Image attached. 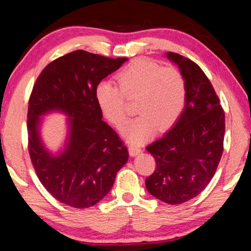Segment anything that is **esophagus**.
Listing matches in <instances>:
<instances>
[{"label": "esophagus", "instance_id": "1", "mask_svg": "<svg viewBox=\"0 0 251 251\" xmlns=\"http://www.w3.org/2000/svg\"><path fill=\"white\" fill-rule=\"evenodd\" d=\"M128 150H129V154L131 156H136V155H138V154L142 153V149H139V147H137V146L130 145L128 147Z\"/></svg>", "mask_w": 251, "mask_h": 251}]
</instances>
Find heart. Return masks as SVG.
Listing matches in <instances>:
<instances>
[{
    "mask_svg": "<svg viewBox=\"0 0 251 251\" xmlns=\"http://www.w3.org/2000/svg\"><path fill=\"white\" fill-rule=\"evenodd\" d=\"M116 78L120 88L109 81L99 82L96 100L105 118L121 128L128 120L126 98H137L136 111L140 116L122 131L130 143H143L156 128L164 131L176 123L186 100V85L179 71L139 58L120 71Z\"/></svg>",
    "mask_w": 251,
    "mask_h": 251,
    "instance_id": "1",
    "label": "heart"
}]
</instances>
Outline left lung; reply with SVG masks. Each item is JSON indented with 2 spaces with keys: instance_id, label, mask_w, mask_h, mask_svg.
<instances>
[{
  "instance_id": "left-lung-1",
  "label": "left lung",
  "mask_w": 251,
  "mask_h": 251,
  "mask_svg": "<svg viewBox=\"0 0 251 251\" xmlns=\"http://www.w3.org/2000/svg\"><path fill=\"white\" fill-rule=\"evenodd\" d=\"M167 58L179 67L186 100L175 126L146 147L155 159V170L146 178L147 191L169 204L198 197L210 183L224 149L225 113L203 71L175 52Z\"/></svg>"
}]
</instances>
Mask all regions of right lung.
<instances>
[{"label":"right lung","instance_id":"right-lung-1","mask_svg":"<svg viewBox=\"0 0 251 251\" xmlns=\"http://www.w3.org/2000/svg\"><path fill=\"white\" fill-rule=\"evenodd\" d=\"M126 60L76 50L48 65L34 84L27 113L29 156L41 183L61 203L77 209L95 205L128 161V150L101 120L96 100L99 82ZM50 111L68 116V138L57 154L46 150L39 135L40 116Z\"/></svg>","mask_w":251,"mask_h":251}]
</instances>
